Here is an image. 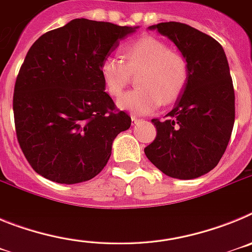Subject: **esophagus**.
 Wrapping results in <instances>:
<instances>
[{
    "label": "esophagus",
    "instance_id": "34e87169",
    "mask_svg": "<svg viewBox=\"0 0 252 252\" xmlns=\"http://www.w3.org/2000/svg\"><path fill=\"white\" fill-rule=\"evenodd\" d=\"M131 121H132V125H136V124H139V122H140V119H137V117L132 116V117H131Z\"/></svg>",
    "mask_w": 252,
    "mask_h": 252
}]
</instances>
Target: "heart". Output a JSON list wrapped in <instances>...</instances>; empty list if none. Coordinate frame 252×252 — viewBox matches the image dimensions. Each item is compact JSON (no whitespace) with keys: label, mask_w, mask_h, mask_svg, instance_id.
I'll list each match as a JSON object with an SVG mask.
<instances>
[{"label":"heart","mask_w":252,"mask_h":252,"mask_svg":"<svg viewBox=\"0 0 252 252\" xmlns=\"http://www.w3.org/2000/svg\"><path fill=\"white\" fill-rule=\"evenodd\" d=\"M106 92L120 98L136 77L139 88L119 101L121 110L146 115L160 104L169 106L179 99L189 78L188 62L178 51L155 36H142L121 48V60L108 57L101 64Z\"/></svg>","instance_id":"heart-1"}]
</instances>
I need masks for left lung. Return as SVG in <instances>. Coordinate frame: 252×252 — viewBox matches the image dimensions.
Instances as JSON below:
<instances>
[{"instance_id": "8db88e82", "label": "left lung", "mask_w": 252, "mask_h": 252, "mask_svg": "<svg viewBox=\"0 0 252 252\" xmlns=\"http://www.w3.org/2000/svg\"><path fill=\"white\" fill-rule=\"evenodd\" d=\"M168 36L188 62L189 78L166 120L153 119L157 137L144 149L164 174L194 179L212 170L226 151L235 122V91L217 40L182 22L150 26Z\"/></svg>"}]
</instances>
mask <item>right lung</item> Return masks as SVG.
<instances>
[{
  "instance_id": "right-lung-1",
  "label": "right lung",
  "mask_w": 252,
  "mask_h": 252,
  "mask_svg": "<svg viewBox=\"0 0 252 252\" xmlns=\"http://www.w3.org/2000/svg\"><path fill=\"white\" fill-rule=\"evenodd\" d=\"M135 29L75 19L29 49L12 103L17 141L37 174L75 184L106 166L131 117L104 92L101 64Z\"/></svg>"
}]
</instances>
